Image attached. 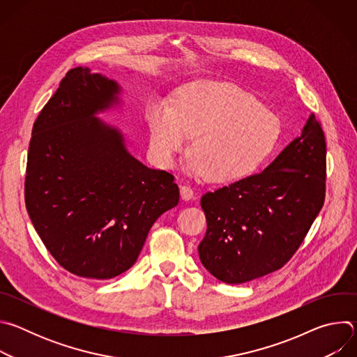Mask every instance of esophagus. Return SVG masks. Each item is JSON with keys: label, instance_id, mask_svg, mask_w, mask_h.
<instances>
[{"label": "esophagus", "instance_id": "1", "mask_svg": "<svg viewBox=\"0 0 357 357\" xmlns=\"http://www.w3.org/2000/svg\"><path fill=\"white\" fill-rule=\"evenodd\" d=\"M181 197L182 200H190L193 197V189L188 185L181 186Z\"/></svg>", "mask_w": 357, "mask_h": 357}]
</instances>
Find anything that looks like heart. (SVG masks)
<instances>
[{"mask_svg": "<svg viewBox=\"0 0 357 357\" xmlns=\"http://www.w3.org/2000/svg\"><path fill=\"white\" fill-rule=\"evenodd\" d=\"M149 151L162 168H174L192 141L186 171L227 183L257 171L273 154L281 132L278 117L241 87L199 80L182 87L174 106L162 98L146 109Z\"/></svg>", "mask_w": 357, "mask_h": 357, "instance_id": "heart-1", "label": "heart"}]
</instances>
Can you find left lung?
Instances as JSON below:
<instances>
[{"label":"left lung","instance_id":"left-lung-1","mask_svg":"<svg viewBox=\"0 0 357 357\" xmlns=\"http://www.w3.org/2000/svg\"><path fill=\"white\" fill-rule=\"evenodd\" d=\"M326 144L311 114L260 174L202 196L206 236L199 259L213 277L243 284L281 268L324 206Z\"/></svg>","mask_w":357,"mask_h":357}]
</instances>
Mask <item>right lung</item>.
Here are the masks:
<instances>
[{"label":"right lung","mask_w":357,"mask_h":357,"mask_svg":"<svg viewBox=\"0 0 357 357\" xmlns=\"http://www.w3.org/2000/svg\"><path fill=\"white\" fill-rule=\"evenodd\" d=\"M121 93L116 80L75 68L32 128L28 215L54 259L83 278L132 267L152 225L179 202L174 176L134 158L121 130L98 119L123 105Z\"/></svg>","instance_id":"obj_1"}]
</instances>
